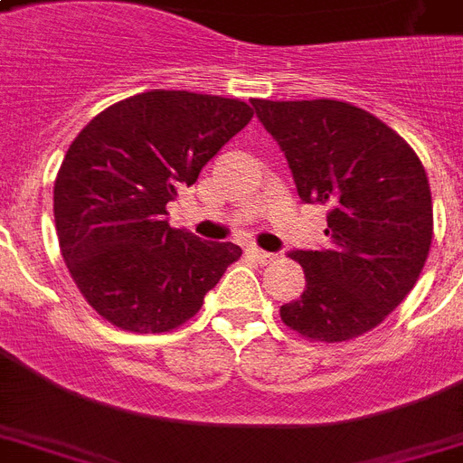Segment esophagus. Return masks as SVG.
<instances>
[{
    "label": "esophagus",
    "instance_id": "1",
    "mask_svg": "<svg viewBox=\"0 0 463 463\" xmlns=\"http://www.w3.org/2000/svg\"><path fill=\"white\" fill-rule=\"evenodd\" d=\"M247 254H250L252 260L260 261V264H269V261H274V260H276V254L264 252V250H260V247H257V245H250V247H247Z\"/></svg>",
    "mask_w": 463,
    "mask_h": 463
}]
</instances>
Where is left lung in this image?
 <instances>
[{
    "label": "left lung",
    "instance_id": "obj_1",
    "mask_svg": "<svg viewBox=\"0 0 463 463\" xmlns=\"http://www.w3.org/2000/svg\"><path fill=\"white\" fill-rule=\"evenodd\" d=\"M252 108L288 160L298 196L324 203L329 247L293 250L303 296L281 307L309 341H348L384 322L416 286L432 242V196L416 151L341 100H260Z\"/></svg>",
    "mask_w": 463,
    "mask_h": 463
}]
</instances>
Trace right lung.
Masks as SVG:
<instances>
[{
	"instance_id": "add662e5",
	"label": "right lung",
	"mask_w": 463,
	"mask_h": 463,
	"mask_svg": "<svg viewBox=\"0 0 463 463\" xmlns=\"http://www.w3.org/2000/svg\"><path fill=\"white\" fill-rule=\"evenodd\" d=\"M235 98L148 90L110 105L71 141L54 180V225L69 274L125 331L177 329L202 309L238 245L170 228L167 202L245 129Z\"/></svg>"
}]
</instances>
